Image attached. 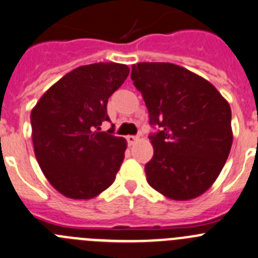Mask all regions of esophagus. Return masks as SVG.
I'll use <instances>...</instances> for the list:
<instances>
[{
    "label": "esophagus",
    "instance_id": "1",
    "mask_svg": "<svg viewBox=\"0 0 258 258\" xmlns=\"http://www.w3.org/2000/svg\"><path fill=\"white\" fill-rule=\"evenodd\" d=\"M126 140H127V142H128V145H134L135 142L139 140V137H137V136H127Z\"/></svg>",
    "mask_w": 258,
    "mask_h": 258
}]
</instances>
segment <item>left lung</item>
<instances>
[{"label": "left lung", "mask_w": 258, "mask_h": 258, "mask_svg": "<svg viewBox=\"0 0 258 258\" xmlns=\"http://www.w3.org/2000/svg\"><path fill=\"white\" fill-rule=\"evenodd\" d=\"M131 79L149 109L154 156L147 182L172 201L198 198L221 174L233 142L231 107L216 87L171 62H137Z\"/></svg>", "instance_id": "left-lung-1"}]
</instances>
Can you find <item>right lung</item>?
Listing matches in <instances>:
<instances>
[{
	"mask_svg": "<svg viewBox=\"0 0 258 258\" xmlns=\"http://www.w3.org/2000/svg\"><path fill=\"white\" fill-rule=\"evenodd\" d=\"M118 62H94L52 84L31 111L34 152L47 181L67 198L92 199L109 187L124 159L127 141L113 136L108 98L128 77Z\"/></svg>",
	"mask_w": 258,
	"mask_h": 258,
	"instance_id": "obj_1",
	"label": "right lung"
}]
</instances>
